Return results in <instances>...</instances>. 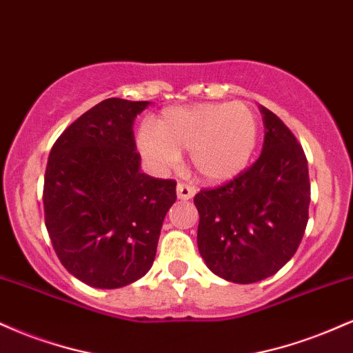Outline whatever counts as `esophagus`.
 <instances>
[{"label":"esophagus","instance_id":"esophagus-1","mask_svg":"<svg viewBox=\"0 0 353 353\" xmlns=\"http://www.w3.org/2000/svg\"><path fill=\"white\" fill-rule=\"evenodd\" d=\"M194 194H196V188H192L190 184H185V182H179V184H177V197H179V199H192Z\"/></svg>","mask_w":353,"mask_h":353}]
</instances>
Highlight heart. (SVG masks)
<instances>
[{
  "mask_svg": "<svg viewBox=\"0 0 353 353\" xmlns=\"http://www.w3.org/2000/svg\"><path fill=\"white\" fill-rule=\"evenodd\" d=\"M259 141V119L242 101L168 108L157 125H141L137 144L151 163L163 169L190 151V163L208 181H228L249 165Z\"/></svg>",
  "mask_w": 353,
  "mask_h": 353,
  "instance_id": "obj_1",
  "label": "heart"
}]
</instances>
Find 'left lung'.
<instances>
[{
    "instance_id": "obj_1",
    "label": "left lung",
    "mask_w": 353,
    "mask_h": 353,
    "mask_svg": "<svg viewBox=\"0 0 353 353\" xmlns=\"http://www.w3.org/2000/svg\"><path fill=\"white\" fill-rule=\"evenodd\" d=\"M265 136L259 159L234 179L194 197L197 247L214 274L254 283L297 252L309 221V165L289 128L261 106Z\"/></svg>"
}]
</instances>
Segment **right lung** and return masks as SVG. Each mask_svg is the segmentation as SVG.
<instances>
[{
  "mask_svg": "<svg viewBox=\"0 0 353 353\" xmlns=\"http://www.w3.org/2000/svg\"><path fill=\"white\" fill-rule=\"evenodd\" d=\"M148 101L109 98L52 144L44 172V224L68 272L119 289L152 267L176 181L139 171L132 124Z\"/></svg>",
  "mask_w": 353,
  "mask_h": 353,
  "instance_id": "right-lung-1",
  "label": "right lung"
}]
</instances>
